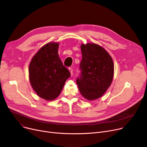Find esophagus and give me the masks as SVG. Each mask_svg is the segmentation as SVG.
I'll use <instances>...</instances> for the list:
<instances>
[{"label":"esophagus","instance_id":"34e87169","mask_svg":"<svg viewBox=\"0 0 147 147\" xmlns=\"http://www.w3.org/2000/svg\"><path fill=\"white\" fill-rule=\"evenodd\" d=\"M68 70H69V71H70V74H71V76H73V69L71 68H68Z\"/></svg>","mask_w":147,"mask_h":147}]
</instances>
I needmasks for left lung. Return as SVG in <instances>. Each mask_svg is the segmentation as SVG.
Here are the masks:
<instances>
[{
    "label": "left lung",
    "instance_id": "1",
    "mask_svg": "<svg viewBox=\"0 0 147 147\" xmlns=\"http://www.w3.org/2000/svg\"><path fill=\"white\" fill-rule=\"evenodd\" d=\"M82 70L76 83L81 94L88 100L99 98L111 86L114 74V64L109 54L94 43L81 45Z\"/></svg>",
    "mask_w": 147,
    "mask_h": 147
}]
</instances>
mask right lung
Masks as SVG:
<instances>
[{"instance_id": "1", "label": "right lung", "mask_w": 147, "mask_h": 147, "mask_svg": "<svg viewBox=\"0 0 147 147\" xmlns=\"http://www.w3.org/2000/svg\"><path fill=\"white\" fill-rule=\"evenodd\" d=\"M58 42H48L32 57L29 65V82L35 92L46 100L60 95L70 73L58 56Z\"/></svg>"}]
</instances>
